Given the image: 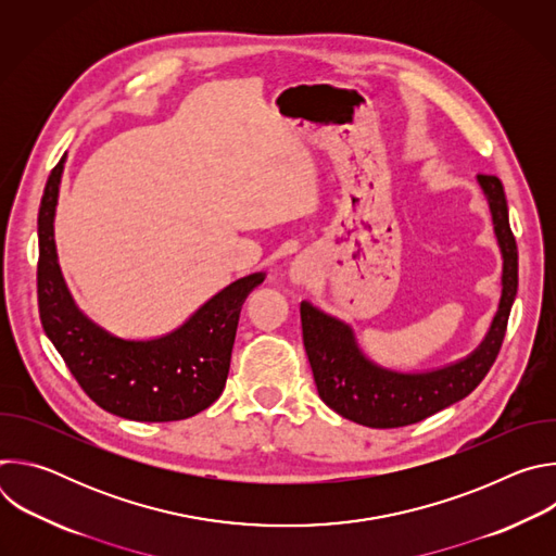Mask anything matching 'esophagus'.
<instances>
[{"mask_svg":"<svg viewBox=\"0 0 556 556\" xmlns=\"http://www.w3.org/2000/svg\"><path fill=\"white\" fill-rule=\"evenodd\" d=\"M292 279H294V281H301V279H303V273H301L299 268H296V270H292Z\"/></svg>","mask_w":556,"mask_h":556,"instance_id":"obj_1","label":"esophagus"}]
</instances>
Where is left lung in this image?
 I'll return each instance as SVG.
<instances>
[{
  "instance_id": "8db88e82",
  "label": "left lung",
  "mask_w": 556,
  "mask_h": 556,
  "mask_svg": "<svg viewBox=\"0 0 556 556\" xmlns=\"http://www.w3.org/2000/svg\"><path fill=\"white\" fill-rule=\"evenodd\" d=\"M504 255L502 301L484 343L468 358L429 374H399L369 363L352 330L301 301V330L305 354L321 401L339 416L371 429H395L420 422L444 407L466 399L493 367L504 337L510 307L517 294V242L508 224L504 185L497 176L480 174Z\"/></svg>"
}]
</instances>
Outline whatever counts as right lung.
<instances>
[{"label":"right lung","instance_id":"add662e5","mask_svg":"<svg viewBox=\"0 0 556 556\" xmlns=\"http://www.w3.org/2000/svg\"><path fill=\"white\" fill-rule=\"evenodd\" d=\"M63 163L65 155L46 182L37 222V301L48 339L90 399L118 418L174 422L204 412L226 384L242 303L264 275L232 281L163 339L108 334L78 312L56 264L52 219Z\"/></svg>","mask_w":556,"mask_h":556}]
</instances>
